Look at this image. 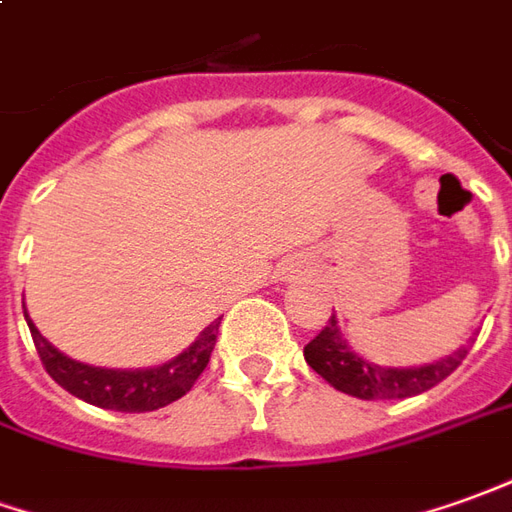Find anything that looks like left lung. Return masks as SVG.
<instances>
[{
  "label": "left lung",
  "mask_w": 512,
  "mask_h": 512,
  "mask_svg": "<svg viewBox=\"0 0 512 512\" xmlns=\"http://www.w3.org/2000/svg\"><path fill=\"white\" fill-rule=\"evenodd\" d=\"M465 354H468V348H460L446 359L432 362V365H421V368H379V365H370L365 359H359L345 345L334 315L329 317V323L320 329L315 340H309V345L303 348V357L309 362V368L320 373L331 387L343 390L348 396L365 398V401L410 398L426 393L460 368Z\"/></svg>",
  "instance_id": "left-lung-1"
}]
</instances>
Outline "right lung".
<instances>
[{
  "instance_id": "add662e5",
  "label": "right lung",
  "mask_w": 512,
  "mask_h": 512,
  "mask_svg": "<svg viewBox=\"0 0 512 512\" xmlns=\"http://www.w3.org/2000/svg\"><path fill=\"white\" fill-rule=\"evenodd\" d=\"M24 317H27V312H24ZM27 326L33 334L41 365L63 390H69L72 396L83 398V401L102 407V410L153 412L158 407H167L172 401H178L195 387L197 376L209 365L211 351L217 343V331H220V320H214L211 326L200 331V337L183 351L181 357H175L161 368L147 370H108L74 362L41 337V331L35 329L33 320H27Z\"/></svg>"
}]
</instances>
